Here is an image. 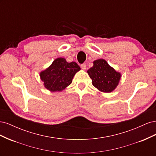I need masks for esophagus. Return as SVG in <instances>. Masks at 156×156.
<instances>
[{"label": "esophagus", "instance_id": "esophagus-1", "mask_svg": "<svg viewBox=\"0 0 156 156\" xmlns=\"http://www.w3.org/2000/svg\"><path fill=\"white\" fill-rule=\"evenodd\" d=\"M81 68L82 69L85 70L87 69V64H83L81 65Z\"/></svg>", "mask_w": 156, "mask_h": 156}]
</instances>
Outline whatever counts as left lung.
I'll list each match as a JSON object with an SVG mask.
<instances>
[{
	"mask_svg": "<svg viewBox=\"0 0 156 156\" xmlns=\"http://www.w3.org/2000/svg\"><path fill=\"white\" fill-rule=\"evenodd\" d=\"M87 72L92 80L93 85L103 92H112L117 87L120 79V74L103 59L94 61L93 67Z\"/></svg>",
	"mask_w": 156,
	"mask_h": 156,
	"instance_id": "8db88e82",
	"label": "left lung"
}]
</instances>
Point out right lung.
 Segmentation results:
<instances>
[{"label": "right lung", "mask_w": 156, "mask_h": 156, "mask_svg": "<svg viewBox=\"0 0 156 156\" xmlns=\"http://www.w3.org/2000/svg\"><path fill=\"white\" fill-rule=\"evenodd\" d=\"M80 70L78 64L67 62L63 58H56L50 66L41 72L40 77L46 88L51 92L64 90L72 83L74 75Z\"/></svg>", "instance_id": "add662e5"}]
</instances>
